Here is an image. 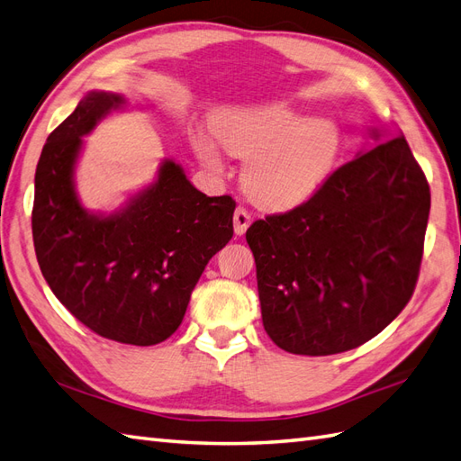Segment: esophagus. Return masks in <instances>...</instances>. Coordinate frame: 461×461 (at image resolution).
Returning <instances> with one entry per match:
<instances>
[{"mask_svg":"<svg viewBox=\"0 0 461 461\" xmlns=\"http://www.w3.org/2000/svg\"><path fill=\"white\" fill-rule=\"evenodd\" d=\"M250 222H252V215L248 213V209L242 207V205L236 207V211H234V232H236V236H242L248 230V227H250Z\"/></svg>","mask_w":461,"mask_h":461,"instance_id":"1","label":"esophagus"}]
</instances>
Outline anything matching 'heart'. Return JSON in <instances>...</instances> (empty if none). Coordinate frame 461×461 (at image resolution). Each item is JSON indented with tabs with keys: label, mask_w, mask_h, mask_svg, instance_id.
Listing matches in <instances>:
<instances>
[{
	"label": "heart",
	"mask_w": 461,
	"mask_h": 461,
	"mask_svg": "<svg viewBox=\"0 0 461 461\" xmlns=\"http://www.w3.org/2000/svg\"><path fill=\"white\" fill-rule=\"evenodd\" d=\"M211 131L225 151L246 158V194L269 211H289L312 200L331 176L343 143L338 123L310 120L279 101L221 112L211 120ZM192 143L205 167H222L209 133L197 131Z\"/></svg>",
	"instance_id": "b5f03b06"
}]
</instances>
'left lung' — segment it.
Instances as JSON below:
<instances>
[{"mask_svg":"<svg viewBox=\"0 0 461 461\" xmlns=\"http://www.w3.org/2000/svg\"><path fill=\"white\" fill-rule=\"evenodd\" d=\"M370 135L378 145L333 170L312 200L246 230L264 328L287 353L357 349L415 291L429 182L403 135Z\"/></svg>","mask_w":461,"mask_h":461,"instance_id":"8db88e82","label":"left lung"}]
</instances>
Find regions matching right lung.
Returning a JSON list of instances; mask_svg holds the SVG:
<instances>
[{
	"label": "right lung",
	"mask_w": 461,
	"mask_h": 461,
	"mask_svg": "<svg viewBox=\"0 0 461 461\" xmlns=\"http://www.w3.org/2000/svg\"><path fill=\"white\" fill-rule=\"evenodd\" d=\"M123 96L89 93L48 135L36 165L32 240L50 289L101 338L157 345L178 330L207 261L232 239L234 200L195 190L174 160L112 215L89 213L73 172L83 135Z\"/></svg>",
	"instance_id": "right-lung-1"
}]
</instances>
